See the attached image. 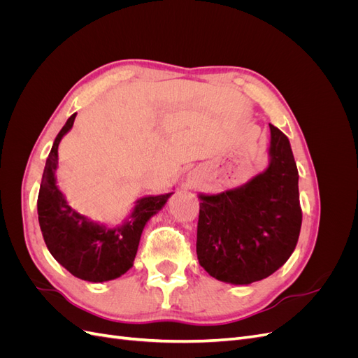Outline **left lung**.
<instances>
[{
	"mask_svg": "<svg viewBox=\"0 0 358 358\" xmlns=\"http://www.w3.org/2000/svg\"><path fill=\"white\" fill-rule=\"evenodd\" d=\"M268 127V162L263 171L236 188L199 192V263L225 284L249 285L275 273L299 241L297 166L288 137Z\"/></svg>",
	"mask_w": 358,
	"mask_h": 358,
	"instance_id": "left-lung-1",
	"label": "left lung"
}]
</instances>
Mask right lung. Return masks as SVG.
Masks as SVG:
<instances>
[{
    "label": "right lung",
    "mask_w": 358,
    "mask_h": 358,
    "mask_svg": "<svg viewBox=\"0 0 358 358\" xmlns=\"http://www.w3.org/2000/svg\"><path fill=\"white\" fill-rule=\"evenodd\" d=\"M76 115L67 119L46 159L37 200L38 222L52 257L73 276L99 284L122 276L133 267L145 225L175 192L140 197L122 224L115 227L74 210L57 185L55 173L58 146L71 129Z\"/></svg>",
    "instance_id": "1"
}]
</instances>
